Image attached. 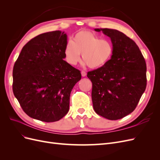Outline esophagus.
I'll return each mask as SVG.
<instances>
[{
  "mask_svg": "<svg viewBox=\"0 0 160 160\" xmlns=\"http://www.w3.org/2000/svg\"><path fill=\"white\" fill-rule=\"evenodd\" d=\"M86 75H87L86 72H85L84 71H81V75H82V77H85Z\"/></svg>",
  "mask_w": 160,
  "mask_h": 160,
  "instance_id": "obj_1",
  "label": "esophagus"
}]
</instances>
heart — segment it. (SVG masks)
Wrapping results in <instances>:
<instances>
[{
  "label": "heart",
  "mask_w": 160,
  "mask_h": 160,
  "mask_svg": "<svg viewBox=\"0 0 160 160\" xmlns=\"http://www.w3.org/2000/svg\"><path fill=\"white\" fill-rule=\"evenodd\" d=\"M113 52L112 42L107 38H101L93 32L83 31L77 32L72 41L67 42L64 53L69 64L75 65L81 61V54L91 69H99L111 59Z\"/></svg>",
  "instance_id": "obj_1"
}]
</instances>
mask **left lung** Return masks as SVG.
Masks as SVG:
<instances>
[{"mask_svg": "<svg viewBox=\"0 0 160 160\" xmlns=\"http://www.w3.org/2000/svg\"><path fill=\"white\" fill-rule=\"evenodd\" d=\"M108 36L113 52L105 66L88 72L92 82L91 98L96 113L109 120L133 112L146 88V63L133 40L110 28H95Z\"/></svg>", "mask_w": 160, "mask_h": 160, "instance_id": "8db88e82", "label": "left lung"}]
</instances>
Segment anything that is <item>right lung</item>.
I'll use <instances>...</instances> for the list:
<instances>
[{
    "label": "right lung",
    "mask_w": 160,
    "mask_h": 160,
    "mask_svg": "<svg viewBox=\"0 0 160 160\" xmlns=\"http://www.w3.org/2000/svg\"><path fill=\"white\" fill-rule=\"evenodd\" d=\"M67 42L65 32L41 34L22 47L14 63L13 93L33 119L54 122L69 111L71 92L81 74L63 60Z\"/></svg>",
    "instance_id": "add662e5"
}]
</instances>
